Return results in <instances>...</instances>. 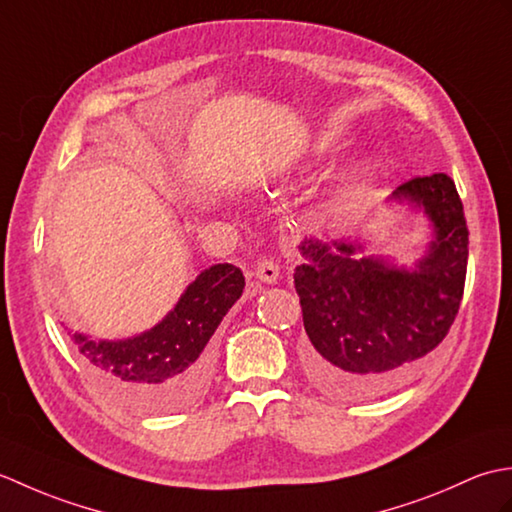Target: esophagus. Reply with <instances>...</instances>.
I'll use <instances>...</instances> for the list:
<instances>
[{"mask_svg":"<svg viewBox=\"0 0 512 512\" xmlns=\"http://www.w3.org/2000/svg\"><path fill=\"white\" fill-rule=\"evenodd\" d=\"M255 277L264 284H277L279 279V266L273 259H259L255 266Z\"/></svg>","mask_w":512,"mask_h":512,"instance_id":"esophagus-1","label":"esophagus"}]
</instances>
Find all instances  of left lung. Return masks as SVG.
I'll use <instances>...</instances> for the list:
<instances>
[{
    "label": "left lung",
    "instance_id": "left-lung-1",
    "mask_svg": "<svg viewBox=\"0 0 512 512\" xmlns=\"http://www.w3.org/2000/svg\"><path fill=\"white\" fill-rule=\"evenodd\" d=\"M389 204L420 209L431 242L416 266L369 255L365 239L306 237L295 268L303 328L312 343L308 372L323 394L369 400L405 385L436 350L460 310L469 228L447 173L413 178Z\"/></svg>",
    "mask_w": 512,
    "mask_h": 512
}]
</instances>
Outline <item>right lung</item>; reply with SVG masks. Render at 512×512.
Here are the masks:
<instances>
[{
    "instance_id": "right-lung-1",
    "label": "right lung",
    "mask_w": 512,
    "mask_h": 512,
    "mask_svg": "<svg viewBox=\"0 0 512 512\" xmlns=\"http://www.w3.org/2000/svg\"><path fill=\"white\" fill-rule=\"evenodd\" d=\"M242 292V270L215 264L191 281L154 328L118 341L74 332L72 341L96 385L114 400L145 413L180 411L206 391L213 372L211 336Z\"/></svg>"
}]
</instances>
